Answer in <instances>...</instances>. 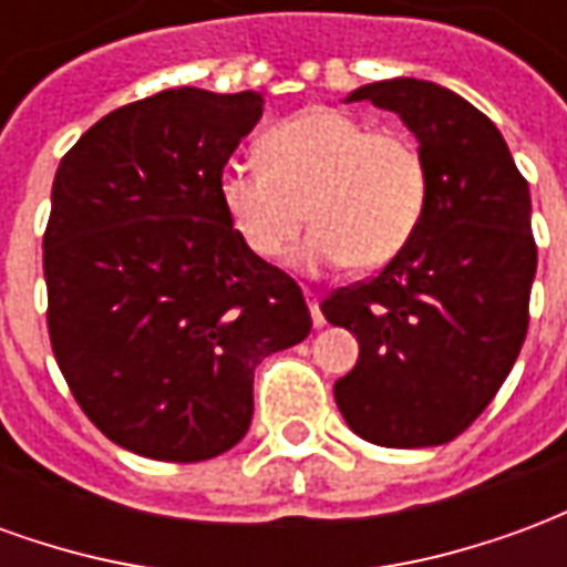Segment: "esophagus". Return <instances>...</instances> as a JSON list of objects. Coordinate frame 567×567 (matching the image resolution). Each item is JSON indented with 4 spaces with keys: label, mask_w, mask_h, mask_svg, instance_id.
Segmentation results:
<instances>
[{
    "label": "esophagus",
    "mask_w": 567,
    "mask_h": 567,
    "mask_svg": "<svg viewBox=\"0 0 567 567\" xmlns=\"http://www.w3.org/2000/svg\"><path fill=\"white\" fill-rule=\"evenodd\" d=\"M307 303H309V312H312V324L321 328V324H324V316H321V309H319V295H309L307 291Z\"/></svg>",
    "instance_id": "obj_1"
}]
</instances>
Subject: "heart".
Wrapping results in <instances>:
<instances>
[{"mask_svg": "<svg viewBox=\"0 0 567 567\" xmlns=\"http://www.w3.org/2000/svg\"><path fill=\"white\" fill-rule=\"evenodd\" d=\"M264 163H227L218 197L239 239L258 258H282L316 224L297 264L309 272L382 267L416 234L427 169L416 140L370 130L337 109H307L264 133Z\"/></svg>", "mask_w": 567, "mask_h": 567, "instance_id": "1", "label": "heart"}]
</instances>
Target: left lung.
Returning <instances> with one entry per match:
<instances>
[{
  "mask_svg": "<svg viewBox=\"0 0 567 567\" xmlns=\"http://www.w3.org/2000/svg\"><path fill=\"white\" fill-rule=\"evenodd\" d=\"M358 100L416 136L427 203L398 258L321 300L361 349L333 398L377 446H440L486 410L525 343L537 270L528 182L498 127L434 81H377L349 93Z\"/></svg>",
  "mask_w": 567,
  "mask_h": 567,
  "instance_id": "left-lung-1",
  "label": "left lung"
}]
</instances>
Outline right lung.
Masks as SVG:
<instances>
[{
  "mask_svg": "<svg viewBox=\"0 0 567 567\" xmlns=\"http://www.w3.org/2000/svg\"><path fill=\"white\" fill-rule=\"evenodd\" d=\"M260 112L255 91H161L96 121L54 175L51 349L84 416L145 458L236 446L255 368L312 328L300 285L239 239L218 197Z\"/></svg>",
  "mask_w": 567,
  "mask_h": 567,
  "instance_id": "add662e5",
  "label": "right lung"
}]
</instances>
